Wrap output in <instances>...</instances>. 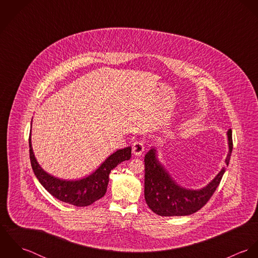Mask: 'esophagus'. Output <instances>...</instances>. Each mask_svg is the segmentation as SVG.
Wrapping results in <instances>:
<instances>
[{
  "label": "esophagus",
  "mask_w": 258,
  "mask_h": 258,
  "mask_svg": "<svg viewBox=\"0 0 258 258\" xmlns=\"http://www.w3.org/2000/svg\"><path fill=\"white\" fill-rule=\"evenodd\" d=\"M144 150H145V147H144L143 142H141V141L134 142L133 147H132V152L135 156H141L143 154Z\"/></svg>",
  "instance_id": "esophagus-1"
}]
</instances>
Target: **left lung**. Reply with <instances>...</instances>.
Instances as JSON below:
<instances>
[{"label":"left lung","instance_id":"8db88e82","mask_svg":"<svg viewBox=\"0 0 258 258\" xmlns=\"http://www.w3.org/2000/svg\"><path fill=\"white\" fill-rule=\"evenodd\" d=\"M231 129L227 131L228 153L225 164L228 166L232 152ZM145 200L148 207L161 217L188 216L201 210L212 198L221 183L225 172L223 167L221 172L206 186L192 189L185 188L177 184L169 172L160 163L157 151L152 148L145 155Z\"/></svg>","mask_w":258,"mask_h":258}]
</instances>
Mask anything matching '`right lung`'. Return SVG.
<instances>
[{
    "mask_svg": "<svg viewBox=\"0 0 258 258\" xmlns=\"http://www.w3.org/2000/svg\"><path fill=\"white\" fill-rule=\"evenodd\" d=\"M30 159L34 173L42 186L57 200L76 207L90 206L101 199L109 183V174L117 165L131 158V147L118 150L110 155L91 175L75 181H67L47 174L37 163L30 134Z\"/></svg>",
    "mask_w": 258,
    "mask_h": 258,
    "instance_id": "1",
    "label": "right lung"
}]
</instances>
